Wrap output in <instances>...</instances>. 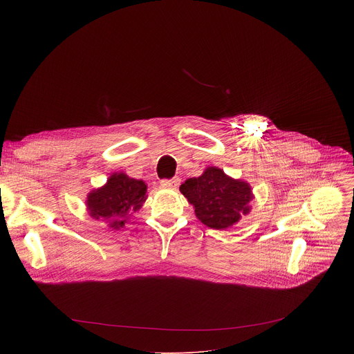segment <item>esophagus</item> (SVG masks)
<instances>
[{
	"mask_svg": "<svg viewBox=\"0 0 354 354\" xmlns=\"http://www.w3.org/2000/svg\"><path fill=\"white\" fill-rule=\"evenodd\" d=\"M180 183L179 178H172V179H164L161 180V187L164 189H176Z\"/></svg>",
	"mask_w": 354,
	"mask_h": 354,
	"instance_id": "esophagus-1",
	"label": "esophagus"
}]
</instances>
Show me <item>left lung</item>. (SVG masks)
Segmentation results:
<instances>
[{"instance_id": "left-lung-1", "label": "left lung", "mask_w": 354, "mask_h": 354, "mask_svg": "<svg viewBox=\"0 0 354 354\" xmlns=\"http://www.w3.org/2000/svg\"><path fill=\"white\" fill-rule=\"evenodd\" d=\"M179 189L194 206L197 218L214 230L228 228L242 214H248V205L254 197L246 182L232 179L214 167L198 178L185 180Z\"/></svg>"}]
</instances>
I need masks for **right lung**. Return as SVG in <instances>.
I'll use <instances>...</instances> for the list:
<instances>
[{"label": "right lung", "mask_w": 354, "mask_h": 354, "mask_svg": "<svg viewBox=\"0 0 354 354\" xmlns=\"http://www.w3.org/2000/svg\"><path fill=\"white\" fill-rule=\"evenodd\" d=\"M145 192L147 185L142 180L115 174L104 187L89 193L86 206L93 218H104L112 228H119L124 225L126 220L122 218L127 213L137 212L142 206Z\"/></svg>", "instance_id": "1"}]
</instances>
